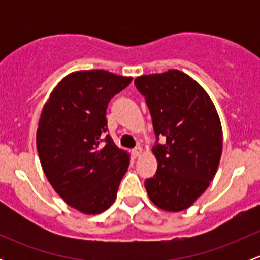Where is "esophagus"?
Masks as SVG:
<instances>
[{
    "mask_svg": "<svg viewBox=\"0 0 260 260\" xmlns=\"http://www.w3.org/2000/svg\"><path fill=\"white\" fill-rule=\"evenodd\" d=\"M141 152H142V147H141V146L135 147V148L132 149L133 157H138V156H140V154H141Z\"/></svg>",
    "mask_w": 260,
    "mask_h": 260,
    "instance_id": "1",
    "label": "esophagus"
}]
</instances>
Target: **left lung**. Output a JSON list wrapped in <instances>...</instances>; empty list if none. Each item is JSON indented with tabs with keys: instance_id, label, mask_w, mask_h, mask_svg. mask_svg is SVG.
I'll return each mask as SVG.
<instances>
[{
	"instance_id": "8db88e82",
	"label": "left lung",
	"mask_w": 260,
	"mask_h": 260,
	"mask_svg": "<svg viewBox=\"0 0 260 260\" xmlns=\"http://www.w3.org/2000/svg\"><path fill=\"white\" fill-rule=\"evenodd\" d=\"M136 88L145 96L156 145V175L145 187L152 203L166 211H181L209 187L219 166L222 131L206 91L179 70L138 77ZM164 137V144L158 142Z\"/></svg>"
}]
</instances>
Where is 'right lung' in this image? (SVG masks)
I'll list each match as a JSON object with an SVG mask.
<instances>
[{"label":"right lung","instance_id":"obj_1","mask_svg":"<svg viewBox=\"0 0 260 260\" xmlns=\"http://www.w3.org/2000/svg\"><path fill=\"white\" fill-rule=\"evenodd\" d=\"M132 78L106 70L68 75L44 106L36 133L41 166L54 190L84 214L114 203L129 154L107 135V108Z\"/></svg>","mask_w":260,"mask_h":260}]
</instances>
